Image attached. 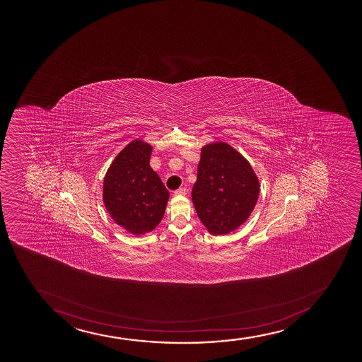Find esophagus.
<instances>
[{
	"label": "esophagus",
	"mask_w": 362,
	"mask_h": 362,
	"mask_svg": "<svg viewBox=\"0 0 362 362\" xmlns=\"http://www.w3.org/2000/svg\"><path fill=\"white\" fill-rule=\"evenodd\" d=\"M187 194V189L186 188H179L177 191H175V196H186Z\"/></svg>",
	"instance_id": "esophagus-1"
}]
</instances>
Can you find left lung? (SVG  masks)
Returning <instances> with one entry per match:
<instances>
[{"label":"left lung","mask_w":362,"mask_h":362,"mask_svg":"<svg viewBox=\"0 0 362 362\" xmlns=\"http://www.w3.org/2000/svg\"><path fill=\"white\" fill-rule=\"evenodd\" d=\"M258 197V176L239 151L225 141L202 147L192 200L210 234L226 235L244 225Z\"/></svg>","instance_id":"8db88e82"}]
</instances>
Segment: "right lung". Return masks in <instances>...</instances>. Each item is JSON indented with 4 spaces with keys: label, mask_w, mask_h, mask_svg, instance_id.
Wrapping results in <instances>:
<instances>
[{
    "label": "right lung",
    "mask_w": 362,
    "mask_h": 362,
    "mask_svg": "<svg viewBox=\"0 0 362 362\" xmlns=\"http://www.w3.org/2000/svg\"><path fill=\"white\" fill-rule=\"evenodd\" d=\"M153 147L135 139L117 154L103 183V202L117 225L136 237L160 223L169 192L150 166Z\"/></svg>",
    "instance_id": "obj_1"
}]
</instances>
